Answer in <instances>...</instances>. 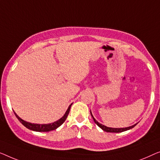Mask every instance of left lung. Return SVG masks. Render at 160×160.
<instances>
[{"instance_id": "left-lung-1", "label": "left lung", "mask_w": 160, "mask_h": 160, "mask_svg": "<svg viewBox=\"0 0 160 160\" xmlns=\"http://www.w3.org/2000/svg\"><path fill=\"white\" fill-rule=\"evenodd\" d=\"M91 114L92 116V118H93V120L94 122H95V123L96 125H97L98 127L102 128V129L103 130H104V131L106 132H123V131H126V130H128L130 129H131V128H134L135 126L136 125V124H135L133 125L132 126H130V127H127V128H109V127H107V126L103 125L102 124H101V123H99L98 122L97 120H96L95 118H94V117L93 116V114H92L91 113Z\"/></svg>"}]
</instances>
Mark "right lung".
Masks as SVG:
<instances>
[{
    "label": "right lung",
    "mask_w": 160,
    "mask_h": 160,
    "mask_svg": "<svg viewBox=\"0 0 160 160\" xmlns=\"http://www.w3.org/2000/svg\"><path fill=\"white\" fill-rule=\"evenodd\" d=\"M72 104V103H71V104L69 106L68 109H67L66 112H65V114H64V116H63L62 118H60L59 120L56 121V122L49 123V124H35V123L27 122V121H24V120H22V118H20L16 114L15 112H14V114L18 120H19V122H21L24 126H25L27 128H28V129L33 130V131H37V132H48V131H51V130H56L57 128H58L59 126L62 125L63 123L64 122V121L66 120L67 116H68V114L69 113V110H70Z\"/></svg>",
    "instance_id": "right-lung-1"
}]
</instances>
